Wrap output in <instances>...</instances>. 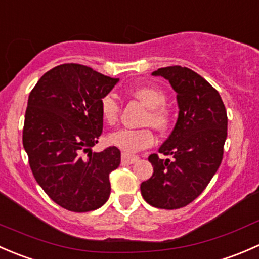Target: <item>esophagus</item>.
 <instances>
[{
	"mask_svg": "<svg viewBox=\"0 0 259 259\" xmlns=\"http://www.w3.org/2000/svg\"><path fill=\"white\" fill-rule=\"evenodd\" d=\"M140 159L138 156H133V154H128V153H122L121 157V162L122 164H133Z\"/></svg>",
	"mask_w": 259,
	"mask_h": 259,
	"instance_id": "34e87169",
	"label": "esophagus"
}]
</instances>
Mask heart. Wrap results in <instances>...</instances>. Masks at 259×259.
<instances>
[{"label": "heart", "instance_id": "obj_1", "mask_svg": "<svg viewBox=\"0 0 259 259\" xmlns=\"http://www.w3.org/2000/svg\"><path fill=\"white\" fill-rule=\"evenodd\" d=\"M130 95L137 98L140 102L147 107V112L143 117V123L151 124L159 132H164L169 128L170 111L164 105L166 95L162 90L154 86H137L130 90ZM119 102L116 96L107 93L100 101V112L103 121L110 126L117 123L119 116ZM111 146L119 148L124 153H136L151 147L154 142V135L151 127H143L138 130L122 128L111 133L108 137Z\"/></svg>", "mask_w": 259, "mask_h": 259}]
</instances>
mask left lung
I'll list each match as a JSON object with an SVG mask.
<instances>
[{
	"mask_svg": "<svg viewBox=\"0 0 259 259\" xmlns=\"http://www.w3.org/2000/svg\"><path fill=\"white\" fill-rule=\"evenodd\" d=\"M153 76L168 79L177 92V123L159 153L148 161L153 175L141 185V193L151 206L177 209L197 198L217 172L227 138V112L220 93L194 71L181 66L158 68Z\"/></svg>",
	"mask_w": 259,
	"mask_h": 259,
	"instance_id": "left-lung-1",
	"label": "left lung"
}]
</instances>
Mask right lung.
Segmentation results:
<instances>
[{"label": "right lung", "mask_w": 259, "mask_h": 259, "mask_svg": "<svg viewBox=\"0 0 259 259\" xmlns=\"http://www.w3.org/2000/svg\"><path fill=\"white\" fill-rule=\"evenodd\" d=\"M117 82L65 63L46 72L28 96L22 142L31 170L47 196L71 212L95 210L110 197V173L121 163V152L91 147L102 135L101 98Z\"/></svg>", "instance_id": "add662e5"}]
</instances>
